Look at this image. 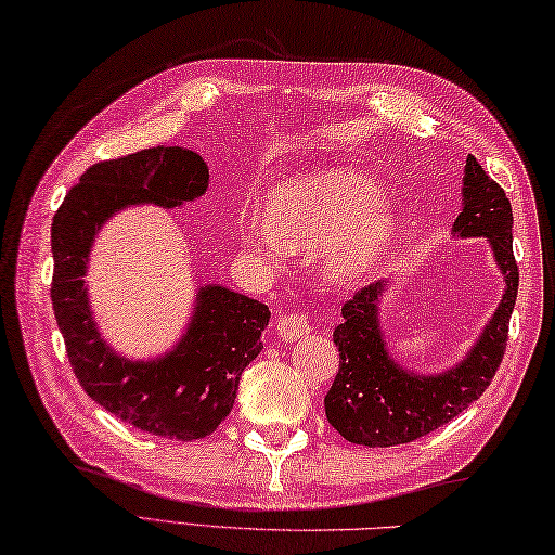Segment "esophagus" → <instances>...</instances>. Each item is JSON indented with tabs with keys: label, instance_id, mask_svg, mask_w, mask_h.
Returning a JSON list of instances; mask_svg holds the SVG:
<instances>
[{
	"label": "esophagus",
	"instance_id": "esophagus-1",
	"mask_svg": "<svg viewBox=\"0 0 555 555\" xmlns=\"http://www.w3.org/2000/svg\"><path fill=\"white\" fill-rule=\"evenodd\" d=\"M310 328L312 326L308 322V317H305V312L284 310L276 317V332L284 340H298L300 336L310 334Z\"/></svg>",
	"mask_w": 555,
	"mask_h": 555
}]
</instances>
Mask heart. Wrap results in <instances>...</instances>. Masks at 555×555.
I'll return each instance as SVG.
<instances>
[{"instance_id": "b5f03b06", "label": "heart", "mask_w": 555, "mask_h": 555, "mask_svg": "<svg viewBox=\"0 0 555 555\" xmlns=\"http://www.w3.org/2000/svg\"><path fill=\"white\" fill-rule=\"evenodd\" d=\"M264 227H247L243 241L262 255L326 247L328 274L350 281L370 269L393 235V217L362 176L334 169L293 176L264 205Z\"/></svg>"}]
</instances>
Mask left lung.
<instances>
[{"mask_svg":"<svg viewBox=\"0 0 555 555\" xmlns=\"http://www.w3.org/2000/svg\"><path fill=\"white\" fill-rule=\"evenodd\" d=\"M463 211L453 231L485 235L505 276V293L485 334L453 370L436 376L408 372L388 358L379 328L384 281L360 288L344 302L336 326L338 372L324 398L326 420L350 443L398 446L443 427L487 391L508 346L520 271L513 255V209L503 188L469 155L463 179Z\"/></svg>","mask_w":555,"mask_h":555,"instance_id":"obj_1","label":"left lung"}]
</instances>
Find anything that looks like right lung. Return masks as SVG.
Wrapping results in <instances>:
<instances>
[{
    "mask_svg": "<svg viewBox=\"0 0 555 555\" xmlns=\"http://www.w3.org/2000/svg\"><path fill=\"white\" fill-rule=\"evenodd\" d=\"M207 181L197 152L140 150L92 164L52 221V308L82 391L135 429L179 441L205 439L229 417L243 370L262 352L269 308L223 286H205L181 344L159 360L131 362L100 338L82 276L92 238L116 209L176 207L203 195Z\"/></svg>",
    "mask_w": 555,
    "mask_h": 555,
    "instance_id": "1",
    "label": "right lung"
}]
</instances>
